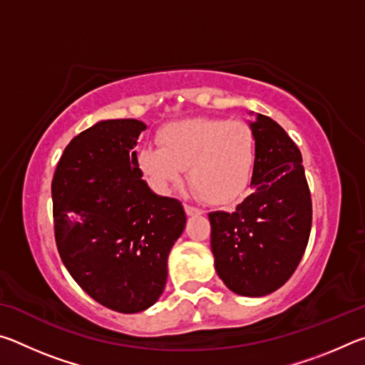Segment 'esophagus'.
Masks as SVG:
<instances>
[{
  "instance_id": "obj_1",
  "label": "esophagus",
  "mask_w": 365,
  "mask_h": 365,
  "mask_svg": "<svg viewBox=\"0 0 365 365\" xmlns=\"http://www.w3.org/2000/svg\"><path fill=\"white\" fill-rule=\"evenodd\" d=\"M185 212H187V215H200V214H202L201 209H197V207L191 206V205H185Z\"/></svg>"
}]
</instances>
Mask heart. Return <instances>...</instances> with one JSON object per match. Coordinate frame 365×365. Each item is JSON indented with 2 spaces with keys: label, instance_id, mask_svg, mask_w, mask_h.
Returning a JSON list of instances; mask_svg holds the SVG:
<instances>
[{
  "label": "heart",
  "instance_id": "obj_1",
  "mask_svg": "<svg viewBox=\"0 0 365 365\" xmlns=\"http://www.w3.org/2000/svg\"><path fill=\"white\" fill-rule=\"evenodd\" d=\"M156 143L138 153V165L159 190L180 183L187 168L191 185L211 205H232L248 188L256 159L248 123L220 117L169 122L158 130Z\"/></svg>",
  "mask_w": 365,
  "mask_h": 365
}]
</instances>
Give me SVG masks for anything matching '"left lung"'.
Segmentation results:
<instances>
[{"mask_svg":"<svg viewBox=\"0 0 365 365\" xmlns=\"http://www.w3.org/2000/svg\"><path fill=\"white\" fill-rule=\"evenodd\" d=\"M256 141L251 187L235 212L215 211L211 250L217 275L233 293L257 298L285 285L312 225L311 191L298 146L270 117L250 122Z\"/></svg>","mask_w":365,"mask_h":365,"instance_id":"left-lung-1","label":"left lung"}]
</instances>
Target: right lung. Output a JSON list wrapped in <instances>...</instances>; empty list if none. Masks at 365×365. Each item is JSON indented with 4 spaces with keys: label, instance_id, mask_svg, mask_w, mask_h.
I'll return each mask as SVG.
<instances>
[{
    "label": "right lung",
    "instance_id": "add662e5",
    "mask_svg": "<svg viewBox=\"0 0 365 365\" xmlns=\"http://www.w3.org/2000/svg\"><path fill=\"white\" fill-rule=\"evenodd\" d=\"M137 119L95 123L73 137L51 182L54 238L83 292L122 314L163 294L168 257L187 215L175 197L153 193L138 168Z\"/></svg>",
    "mask_w": 365,
    "mask_h": 365
}]
</instances>
